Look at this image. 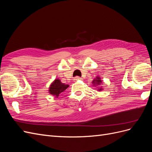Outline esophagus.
Here are the masks:
<instances>
[{
	"label": "esophagus",
	"mask_w": 152,
	"mask_h": 152,
	"mask_svg": "<svg viewBox=\"0 0 152 152\" xmlns=\"http://www.w3.org/2000/svg\"><path fill=\"white\" fill-rule=\"evenodd\" d=\"M82 79H81V78L80 77H75V78H74V79H73V80H74V81H77V80H81Z\"/></svg>",
	"instance_id": "obj_1"
}]
</instances>
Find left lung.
<instances>
[{
  "label": "left lung",
  "instance_id": "left-lung-1",
  "mask_svg": "<svg viewBox=\"0 0 152 152\" xmlns=\"http://www.w3.org/2000/svg\"><path fill=\"white\" fill-rule=\"evenodd\" d=\"M93 83L94 85H99L101 83H102V80H100L99 77H97L96 78V79H94L93 81ZM102 89L100 88L99 89V91H102Z\"/></svg>",
  "mask_w": 152,
  "mask_h": 152
}]
</instances>
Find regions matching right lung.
I'll list each match as a JSON object with an SVG mask.
<instances>
[{
	"mask_svg": "<svg viewBox=\"0 0 152 152\" xmlns=\"http://www.w3.org/2000/svg\"><path fill=\"white\" fill-rule=\"evenodd\" d=\"M69 86L68 84L61 83L59 79H56L50 85L49 91L50 94H53L56 98H58L59 94L66 89Z\"/></svg>",
	"mask_w": 152,
	"mask_h": 152,
	"instance_id": "add662e5",
	"label": "right lung"
}]
</instances>
